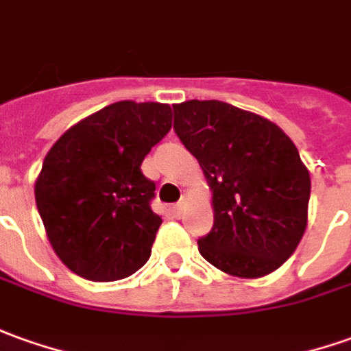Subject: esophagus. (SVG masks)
<instances>
[{
  "instance_id": "34e87169",
  "label": "esophagus",
  "mask_w": 351,
  "mask_h": 351,
  "mask_svg": "<svg viewBox=\"0 0 351 351\" xmlns=\"http://www.w3.org/2000/svg\"><path fill=\"white\" fill-rule=\"evenodd\" d=\"M183 210H185V200H180V202L173 206V214H176V216H181V214H183Z\"/></svg>"
}]
</instances>
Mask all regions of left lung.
<instances>
[{"mask_svg":"<svg viewBox=\"0 0 351 351\" xmlns=\"http://www.w3.org/2000/svg\"><path fill=\"white\" fill-rule=\"evenodd\" d=\"M173 130L212 189L214 227L202 258L223 273L258 279L281 267L308 226L311 180L277 124L223 101L173 105Z\"/></svg>","mask_w":351,"mask_h":351,"instance_id":"1","label":"left lung"}]
</instances>
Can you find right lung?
I'll return each mask as SVG.
<instances>
[{
	"instance_id": "1",
	"label": "right lung",
	"mask_w": 351,
	"mask_h": 351,
	"mask_svg": "<svg viewBox=\"0 0 351 351\" xmlns=\"http://www.w3.org/2000/svg\"><path fill=\"white\" fill-rule=\"evenodd\" d=\"M171 108L118 101L57 139L36 180V204L60 262L84 279H125L143 267L162 217L141 162L170 132Z\"/></svg>"
}]
</instances>
